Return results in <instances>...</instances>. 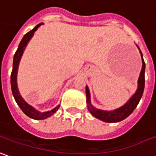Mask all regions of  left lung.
Returning a JSON list of instances; mask_svg holds the SVG:
<instances>
[{"instance_id":"1","label":"left lung","mask_w":156,"mask_h":156,"mask_svg":"<svg viewBox=\"0 0 156 156\" xmlns=\"http://www.w3.org/2000/svg\"><path fill=\"white\" fill-rule=\"evenodd\" d=\"M140 54H141L143 66H142V69H141V72H140V78H139V80H138V89H137L136 92L132 96V98L127 101V103L122 106L121 108L115 109L113 111H103V110H100V109L94 108L90 103V96L89 88H88L87 86L86 87L87 108H88L89 112L94 117H96L97 119L107 122H120L123 119H125L126 118H128L133 112V110L136 108L139 102H140V99L142 98L144 89V82H145V79H144L145 63L144 61L143 55H142L141 51H140Z\"/></svg>"}]
</instances>
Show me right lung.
<instances>
[{
  "instance_id": "right-lung-1",
  "label": "right lung",
  "mask_w": 156,
  "mask_h": 156,
  "mask_svg": "<svg viewBox=\"0 0 156 156\" xmlns=\"http://www.w3.org/2000/svg\"><path fill=\"white\" fill-rule=\"evenodd\" d=\"M43 23H39L37 24L36 27H34L33 30H31L30 32H28L27 34L24 35V37H23V39L20 42L19 45L17 50L14 55V58H13V65H12V75H11V87H12V95L15 101H16L17 105L19 106L20 108L22 109V111L31 119H36V120H42V119H45L52 116L55 112L58 111L59 105L57 106L56 108L54 109H52L51 111L44 112H40L37 110H36L35 108H34L32 106L29 104H27L26 101H24L23 98L21 97V95L19 93V90L17 88V84H16V75H17V69H18V66H19L20 59L21 57L23 54V51L27 46V43L29 42L32 37L34 36V34L35 31L37 30L38 27H40Z\"/></svg>"
}]
</instances>
